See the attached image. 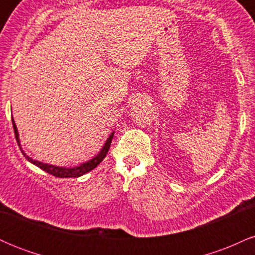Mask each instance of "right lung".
Here are the masks:
<instances>
[{
    "label": "right lung",
    "instance_id": "obj_1",
    "mask_svg": "<svg viewBox=\"0 0 255 255\" xmlns=\"http://www.w3.org/2000/svg\"><path fill=\"white\" fill-rule=\"evenodd\" d=\"M11 122H13V128H14V133H15V139L17 141V145H19L20 147V140H19V133H17V129H16V126H15V122H14L13 118H11ZM113 136H114V131L110 134V136L108 137V140L105 141V144L103 146V148H102L101 152L97 154L96 157H93L92 159L87 160V162L83 163V164L78 165V166H74V168H64V166H56V165H51V164H46V163H42V162H38V160H34L32 159L31 157H28L27 154L25 153L24 151H22V148L20 147V150H21L22 154L26 157V159L28 160V162H31L32 164L37 165L38 168H40L42 170L46 171L48 174L52 175V176H56V177H79V176H83V175L86 174V172H89L91 170H93V169L97 166L99 163L102 162V160L104 159L105 156H107L108 151H109L110 148V145H111V141H113Z\"/></svg>",
    "mask_w": 255,
    "mask_h": 255
}]
</instances>
